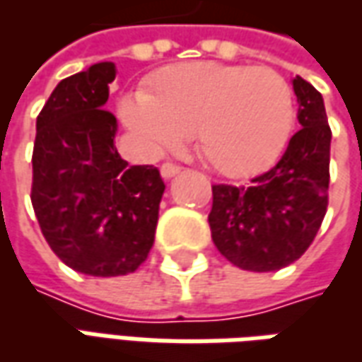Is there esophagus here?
Returning <instances> with one entry per match:
<instances>
[{
	"instance_id": "esophagus-1",
	"label": "esophagus",
	"mask_w": 362,
	"mask_h": 362,
	"mask_svg": "<svg viewBox=\"0 0 362 362\" xmlns=\"http://www.w3.org/2000/svg\"><path fill=\"white\" fill-rule=\"evenodd\" d=\"M180 170H182L180 165H174V163H163V166H160V176H163L165 180H170V178L176 176Z\"/></svg>"
}]
</instances>
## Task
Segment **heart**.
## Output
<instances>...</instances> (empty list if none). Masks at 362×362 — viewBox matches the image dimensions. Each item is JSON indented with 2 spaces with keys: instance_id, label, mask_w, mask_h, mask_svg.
Wrapping results in <instances>:
<instances>
[{
  "instance_id": "obj_1",
  "label": "heart",
  "mask_w": 362,
  "mask_h": 362,
  "mask_svg": "<svg viewBox=\"0 0 362 362\" xmlns=\"http://www.w3.org/2000/svg\"><path fill=\"white\" fill-rule=\"evenodd\" d=\"M122 122L153 151L197 135L205 163L228 178L264 173L295 127V95L269 67L188 62L165 67L143 95L118 104Z\"/></svg>"
}]
</instances>
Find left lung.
Listing matches in <instances>:
<instances>
[{
  "instance_id": "left-lung-1",
  "label": "left lung",
  "mask_w": 362,
  "mask_h": 362,
  "mask_svg": "<svg viewBox=\"0 0 362 362\" xmlns=\"http://www.w3.org/2000/svg\"><path fill=\"white\" fill-rule=\"evenodd\" d=\"M296 132L279 163L250 186H213L211 238L225 258L246 272H277L308 250L327 209L329 143L324 98L296 75Z\"/></svg>"
}]
</instances>
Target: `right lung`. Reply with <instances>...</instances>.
<instances>
[{
    "instance_id": "right-lung-1",
    "label": "right lung",
    "mask_w": 362,
    "mask_h": 362,
    "mask_svg": "<svg viewBox=\"0 0 362 362\" xmlns=\"http://www.w3.org/2000/svg\"><path fill=\"white\" fill-rule=\"evenodd\" d=\"M116 66L100 62L62 79L36 118L33 207L66 266L93 277L134 273L155 243L165 182L157 166H129L118 122L104 110Z\"/></svg>"
}]
</instances>
